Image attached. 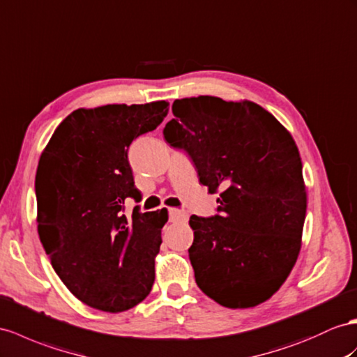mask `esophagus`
I'll list each match as a JSON object with an SVG mask.
<instances>
[{
    "mask_svg": "<svg viewBox=\"0 0 357 357\" xmlns=\"http://www.w3.org/2000/svg\"><path fill=\"white\" fill-rule=\"evenodd\" d=\"M169 217H170V222L178 223V222H187L188 214L185 211H181V209H178V208H170Z\"/></svg>",
    "mask_w": 357,
    "mask_h": 357,
    "instance_id": "1",
    "label": "esophagus"
}]
</instances>
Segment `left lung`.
<instances>
[{
	"instance_id": "obj_1",
	"label": "left lung",
	"mask_w": 357,
	"mask_h": 357,
	"mask_svg": "<svg viewBox=\"0 0 357 357\" xmlns=\"http://www.w3.org/2000/svg\"><path fill=\"white\" fill-rule=\"evenodd\" d=\"M164 139L188 152L199 181L218 193L214 217H190L197 287L218 305L268 300L296 266L307 195L289 131L252 100L176 99Z\"/></svg>"
}]
</instances>
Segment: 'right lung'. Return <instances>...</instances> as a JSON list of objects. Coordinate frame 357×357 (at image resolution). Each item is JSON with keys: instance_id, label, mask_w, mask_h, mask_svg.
Wrapping results in <instances>:
<instances>
[{"instance_id": "right-lung-1", "label": "right lung", "mask_w": 357, "mask_h": 357, "mask_svg": "<svg viewBox=\"0 0 357 357\" xmlns=\"http://www.w3.org/2000/svg\"><path fill=\"white\" fill-rule=\"evenodd\" d=\"M167 100L78 108L54 131L36 173L38 232L61 282L78 300L123 312L152 289L166 211L123 214L140 200L128 162L137 137L153 131Z\"/></svg>"}]
</instances>
